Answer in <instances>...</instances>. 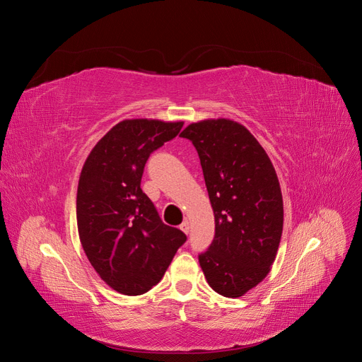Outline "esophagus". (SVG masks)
Returning <instances> with one entry per match:
<instances>
[{
	"mask_svg": "<svg viewBox=\"0 0 362 362\" xmlns=\"http://www.w3.org/2000/svg\"><path fill=\"white\" fill-rule=\"evenodd\" d=\"M180 229H181V231H182L184 234H189V231H190V223H189V221H184V222L181 223Z\"/></svg>",
	"mask_w": 362,
	"mask_h": 362,
	"instance_id": "obj_1",
	"label": "esophagus"
}]
</instances>
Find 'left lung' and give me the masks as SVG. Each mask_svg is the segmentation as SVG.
<instances>
[{"instance_id":"left-lung-1","label":"left lung","mask_w":362,"mask_h":362,"mask_svg":"<svg viewBox=\"0 0 362 362\" xmlns=\"http://www.w3.org/2000/svg\"><path fill=\"white\" fill-rule=\"evenodd\" d=\"M181 137L198 151L214 213V240L199 255L210 287L240 298L267 276L279 247L284 205L275 168L242 124L206 119Z\"/></svg>"}]
</instances>
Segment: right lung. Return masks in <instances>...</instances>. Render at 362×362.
Masks as SVG:
<instances>
[{"instance_id":"right-lung-1","label":"right lung","mask_w":362,"mask_h":362,"mask_svg":"<svg viewBox=\"0 0 362 362\" xmlns=\"http://www.w3.org/2000/svg\"><path fill=\"white\" fill-rule=\"evenodd\" d=\"M184 122L127 119L98 141L76 190V225L90 264L113 290L139 296L157 286L185 243L164 225L140 189L149 156L177 137Z\"/></svg>"}]
</instances>
